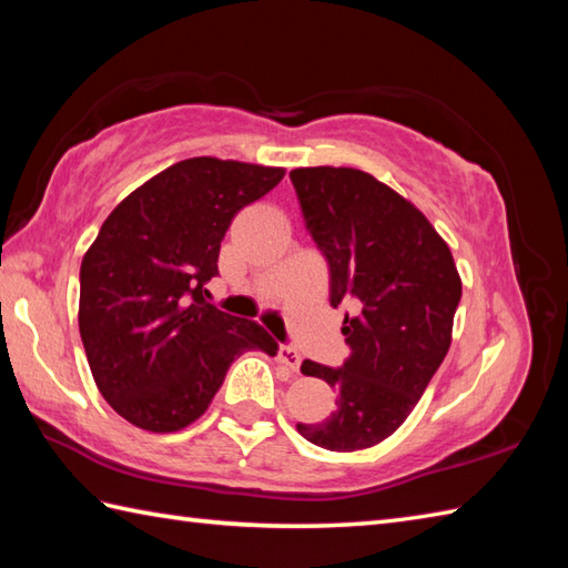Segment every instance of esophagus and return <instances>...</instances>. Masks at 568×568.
<instances>
[{"instance_id":"obj_1","label":"esophagus","mask_w":568,"mask_h":568,"mask_svg":"<svg viewBox=\"0 0 568 568\" xmlns=\"http://www.w3.org/2000/svg\"><path fill=\"white\" fill-rule=\"evenodd\" d=\"M277 361H281L283 366L291 368L293 373H297V371H300V364H303V358H300V354L295 352V348H291V346H281V348H277Z\"/></svg>"}]
</instances>
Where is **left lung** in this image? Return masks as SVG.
<instances>
[{
	"label": "left lung",
	"mask_w": 568,
	"mask_h": 568,
	"mask_svg": "<svg viewBox=\"0 0 568 568\" xmlns=\"http://www.w3.org/2000/svg\"><path fill=\"white\" fill-rule=\"evenodd\" d=\"M291 180L329 263V303H356L342 327L346 364L300 366L332 385L336 409L297 422V432L329 452L368 449L409 417L449 352L462 275L427 216L373 175L317 165L295 168Z\"/></svg>",
	"instance_id": "left-lung-1"
}]
</instances>
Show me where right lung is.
<instances>
[{"mask_svg": "<svg viewBox=\"0 0 568 568\" xmlns=\"http://www.w3.org/2000/svg\"><path fill=\"white\" fill-rule=\"evenodd\" d=\"M285 168L180 161L106 216L80 265V336L104 400L139 429L171 434L200 419L244 352L277 354L258 322L204 303L234 216Z\"/></svg>", "mask_w": 568, "mask_h": 568, "instance_id": "right-lung-1", "label": "right lung"}]
</instances>
